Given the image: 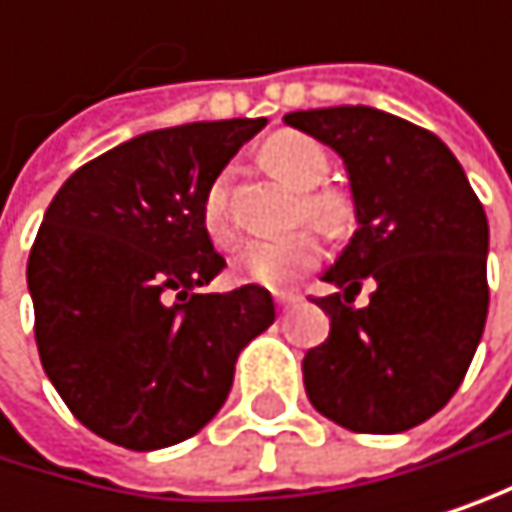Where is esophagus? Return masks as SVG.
<instances>
[{"mask_svg":"<svg viewBox=\"0 0 512 512\" xmlns=\"http://www.w3.org/2000/svg\"><path fill=\"white\" fill-rule=\"evenodd\" d=\"M301 298H298V294H276V304L282 307V310H288V307H294V304H298Z\"/></svg>","mask_w":512,"mask_h":512,"instance_id":"34e87169","label":"esophagus"}]
</instances>
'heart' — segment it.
I'll list each match as a JSON object with an SVG mask.
<instances>
[{
  "instance_id": "obj_1",
  "label": "heart",
  "mask_w": 512,
  "mask_h": 512,
  "mask_svg": "<svg viewBox=\"0 0 512 512\" xmlns=\"http://www.w3.org/2000/svg\"><path fill=\"white\" fill-rule=\"evenodd\" d=\"M264 162L273 174L304 193L307 218L322 230H341L350 218V205L341 193L316 190L328 178V153L307 134L282 131L264 144ZM199 221L214 245H230L236 230L227 211V178H214L202 196ZM322 258V245L313 230H298L282 239H251L233 258V276L264 288H288L298 276L313 270Z\"/></svg>"
}]
</instances>
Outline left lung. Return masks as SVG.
Returning a JSON list of instances; mask_svg holds the SVG:
<instances>
[{
  "label": "left lung",
  "instance_id": "obj_1",
  "mask_svg": "<svg viewBox=\"0 0 512 512\" xmlns=\"http://www.w3.org/2000/svg\"><path fill=\"white\" fill-rule=\"evenodd\" d=\"M285 122L347 165L359 230L322 276L328 338L304 356L319 415L353 433H402L455 396L488 316V221L439 137L375 107L298 110ZM369 304L353 308L361 282Z\"/></svg>",
  "mask_w": 512,
  "mask_h": 512
}]
</instances>
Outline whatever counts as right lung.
I'll use <instances>...</instances> for the list:
<instances>
[{"label":"right lung","instance_id":"1","mask_svg":"<svg viewBox=\"0 0 512 512\" xmlns=\"http://www.w3.org/2000/svg\"><path fill=\"white\" fill-rule=\"evenodd\" d=\"M267 119L137 134L73 171L30 248L36 347L67 408L101 439L153 451L227 402L242 347L276 319L270 291L199 288L227 261L199 205Z\"/></svg>","mask_w":512,"mask_h":512}]
</instances>
